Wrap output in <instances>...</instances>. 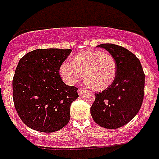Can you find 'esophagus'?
<instances>
[{"label": "esophagus", "mask_w": 159, "mask_h": 159, "mask_svg": "<svg viewBox=\"0 0 159 159\" xmlns=\"http://www.w3.org/2000/svg\"><path fill=\"white\" fill-rule=\"evenodd\" d=\"M77 92H78V94L81 96V95L84 94L85 93V90H82V89H78V91H77Z\"/></svg>", "instance_id": "esophagus-1"}]
</instances>
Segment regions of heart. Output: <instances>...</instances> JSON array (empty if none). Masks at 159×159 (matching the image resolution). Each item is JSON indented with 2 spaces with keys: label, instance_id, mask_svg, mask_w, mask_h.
Masks as SVG:
<instances>
[{
  "label": "heart",
  "instance_id": "1",
  "mask_svg": "<svg viewBox=\"0 0 159 159\" xmlns=\"http://www.w3.org/2000/svg\"><path fill=\"white\" fill-rule=\"evenodd\" d=\"M117 64L115 57L100 50H86L75 54L72 62H62L60 77L67 85L78 82L84 73L87 83L96 91L111 87L116 77Z\"/></svg>",
  "mask_w": 159,
  "mask_h": 159
}]
</instances>
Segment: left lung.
<instances>
[{
  "label": "left lung",
  "mask_w": 159,
  "mask_h": 159,
  "mask_svg": "<svg viewBox=\"0 0 159 159\" xmlns=\"http://www.w3.org/2000/svg\"><path fill=\"white\" fill-rule=\"evenodd\" d=\"M116 61L117 72L114 82L103 92L96 93L91 115L97 125L117 129L129 122L143 103L145 75L139 60L130 51L113 43H102Z\"/></svg>",
  "instance_id": "left-lung-1"
}]
</instances>
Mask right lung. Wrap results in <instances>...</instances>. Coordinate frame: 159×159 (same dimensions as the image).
I'll return each instance as SVG.
<instances>
[{"label":"right lung","mask_w":159,"mask_h":159,"mask_svg":"<svg viewBox=\"0 0 159 159\" xmlns=\"http://www.w3.org/2000/svg\"><path fill=\"white\" fill-rule=\"evenodd\" d=\"M71 52L35 49L20 60L12 82L14 104L21 120L32 129L52 133L69 122L77 88L65 84L58 72Z\"/></svg>","instance_id":"add662e5"}]
</instances>
